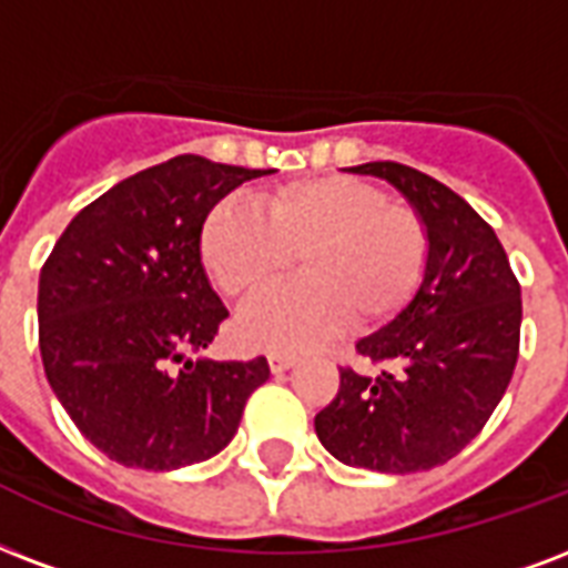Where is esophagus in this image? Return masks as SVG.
Here are the masks:
<instances>
[{"label": "esophagus", "instance_id": "34e87169", "mask_svg": "<svg viewBox=\"0 0 568 568\" xmlns=\"http://www.w3.org/2000/svg\"><path fill=\"white\" fill-rule=\"evenodd\" d=\"M267 363H271V372H274V375H283L285 369H292L294 363H297V357H294V354L274 352V354H267Z\"/></svg>", "mask_w": 568, "mask_h": 568}]
</instances>
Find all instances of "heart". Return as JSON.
Returning a JSON list of instances; mask_svg holds the SVG:
<instances>
[{"instance_id":"obj_1","label":"heart","mask_w":568,"mask_h":568,"mask_svg":"<svg viewBox=\"0 0 568 568\" xmlns=\"http://www.w3.org/2000/svg\"><path fill=\"white\" fill-rule=\"evenodd\" d=\"M199 253L214 283L241 301L267 292L301 258L303 283L250 303L237 331L255 348L303 352L348 318L375 327L399 315L426 276L428 229L366 181L315 175L276 187L265 214L241 196L220 199Z\"/></svg>"}]
</instances>
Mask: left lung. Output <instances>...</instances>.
<instances>
[{
  "instance_id": "obj_1",
  "label": "left lung",
  "mask_w": 568,
  "mask_h": 568,
  "mask_svg": "<svg viewBox=\"0 0 568 568\" xmlns=\"http://www.w3.org/2000/svg\"><path fill=\"white\" fill-rule=\"evenodd\" d=\"M348 172L399 190L428 229L426 276L393 322L357 342L384 369H339L315 435L342 465L417 474L458 456L504 399L518 361L521 285L495 229L447 184L393 160Z\"/></svg>"
}]
</instances>
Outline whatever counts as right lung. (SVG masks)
<instances>
[{"label":"right lung","mask_w":568,"mask_h":568,"mask_svg":"<svg viewBox=\"0 0 568 568\" xmlns=\"http://www.w3.org/2000/svg\"><path fill=\"white\" fill-rule=\"evenodd\" d=\"M271 169L181 154L119 181L73 216L38 280V342L68 417L124 467L179 470L235 438L271 378L265 357H190L229 310L207 283V211Z\"/></svg>","instance_id":"add662e5"}]
</instances>
